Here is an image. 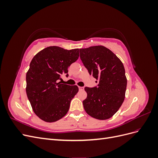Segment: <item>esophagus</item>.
<instances>
[{"label": "esophagus", "instance_id": "obj_1", "mask_svg": "<svg viewBox=\"0 0 158 158\" xmlns=\"http://www.w3.org/2000/svg\"><path fill=\"white\" fill-rule=\"evenodd\" d=\"M78 88H79V90H80V91H82V90H84V87H81V86H78Z\"/></svg>", "mask_w": 158, "mask_h": 158}]
</instances>
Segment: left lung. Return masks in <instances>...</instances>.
Segmentation results:
<instances>
[{"label":"left lung","instance_id":"1","mask_svg":"<svg viewBox=\"0 0 158 158\" xmlns=\"http://www.w3.org/2000/svg\"><path fill=\"white\" fill-rule=\"evenodd\" d=\"M80 56L89 74L98 80L96 86L84 88L87 98L84 108L91 117L106 120L117 112L125 99L127 80L123 64L102 45L80 49Z\"/></svg>","mask_w":158,"mask_h":158}]
</instances>
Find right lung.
<instances>
[{
  "instance_id": "1",
  "label": "right lung",
  "mask_w": 158,
  "mask_h": 158,
  "mask_svg": "<svg viewBox=\"0 0 158 158\" xmlns=\"http://www.w3.org/2000/svg\"><path fill=\"white\" fill-rule=\"evenodd\" d=\"M79 57V49L57 46L43 49L32 59L26 74V94L33 111L41 120L55 122L69 111L77 85L60 84L62 74Z\"/></svg>"
}]
</instances>
